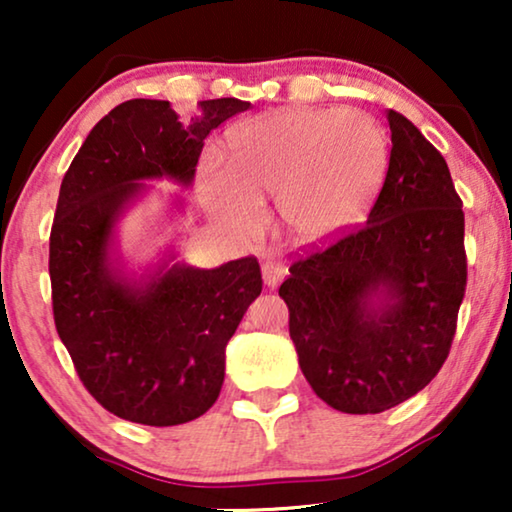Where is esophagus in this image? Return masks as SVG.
I'll return each instance as SVG.
<instances>
[{
  "label": "esophagus",
  "instance_id": "esophagus-1",
  "mask_svg": "<svg viewBox=\"0 0 512 512\" xmlns=\"http://www.w3.org/2000/svg\"><path fill=\"white\" fill-rule=\"evenodd\" d=\"M284 275H286V268L282 263H275V261H265L263 263V279H265V284L270 286V289L279 286V282H282Z\"/></svg>",
  "mask_w": 512,
  "mask_h": 512
}]
</instances>
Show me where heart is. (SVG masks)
<instances>
[{
	"label": "heart",
	"instance_id": "heart-1",
	"mask_svg": "<svg viewBox=\"0 0 512 512\" xmlns=\"http://www.w3.org/2000/svg\"><path fill=\"white\" fill-rule=\"evenodd\" d=\"M387 165V135L352 109H286L251 121L226 142V174L205 167L207 205L237 233L258 226L277 198L291 235L321 240L361 216Z\"/></svg>",
	"mask_w": 512,
	"mask_h": 512
}]
</instances>
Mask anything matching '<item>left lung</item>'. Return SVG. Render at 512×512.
I'll return each mask as SVG.
<instances>
[{
  "label": "left lung",
  "instance_id": "1",
  "mask_svg": "<svg viewBox=\"0 0 512 512\" xmlns=\"http://www.w3.org/2000/svg\"><path fill=\"white\" fill-rule=\"evenodd\" d=\"M387 121L389 170L368 221L298 258L279 286L305 380L349 415L394 408L438 375L466 291L445 158L403 114Z\"/></svg>",
  "mask_w": 512,
  "mask_h": 512
}]
</instances>
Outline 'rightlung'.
<instances>
[{
  "label": "right lung",
  "mask_w": 512,
  "mask_h": 512,
  "mask_svg": "<svg viewBox=\"0 0 512 512\" xmlns=\"http://www.w3.org/2000/svg\"><path fill=\"white\" fill-rule=\"evenodd\" d=\"M249 107L205 100L181 123L170 102L128 100L90 130L62 179L48 258L55 328L83 387L128 422L177 426L212 408L226 345L263 279L254 256L202 270L172 251L137 277L118 256L116 226L149 191L144 181L191 186L209 132Z\"/></svg>",
  "instance_id": "obj_1"
}]
</instances>
